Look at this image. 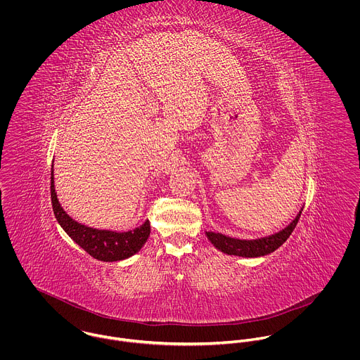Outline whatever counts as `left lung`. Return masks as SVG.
<instances>
[{"mask_svg":"<svg viewBox=\"0 0 360 360\" xmlns=\"http://www.w3.org/2000/svg\"><path fill=\"white\" fill-rule=\"evenodd\" d=\"M301 213L302 210H300L295 219L278 233L257 238V240H240V238H233V237H229L220 233H213V231H205V234L207 240L223 254L243 257H264L274 252L287 241V238L294 231L301 217Z\"/></svg>","mask_w":360,"mask_h":360,"instance_id":"8db88e82","label":"left lung"}]
</instances>
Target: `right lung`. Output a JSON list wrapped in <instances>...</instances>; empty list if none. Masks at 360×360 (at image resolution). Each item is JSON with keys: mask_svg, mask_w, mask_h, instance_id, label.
I'll list each match as a JSON object with an SVG mask.
<instances>
[{"mask_svg": "<svg viewBox=\"0 0 360 360\" xmlns=\"http://www.w3.org/2000/svg\"><path fill=\"white\" fill-rule=\"evenodd\" d=\"M51 202L55 219L65 233L87 254L103 262H116L133 257L144 247L151 233L148 220L140 227L129 231L93 229L73 220L58 201L53 184V163L51 167Z\"/></svg>", "mask_w": 360, "mask_h": 360, "instance_id": "1", "label": "right lung"}]
</instances>
